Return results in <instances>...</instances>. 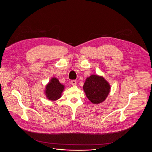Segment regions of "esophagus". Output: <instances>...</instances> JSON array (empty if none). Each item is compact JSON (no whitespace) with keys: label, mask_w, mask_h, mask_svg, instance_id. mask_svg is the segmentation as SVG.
I'll use <instances>...</instances> for the list:
<instances>
[{"label":"esophagus","mask_w":152,"mask_h":152,"mask_svg":"<svg viewBox=\"0 0 152 152\" xmlns=\"http://www.w3.org/2000/svg\"><path fill=\"white\" fill-rule=\"evenodd\" d=\"M76 83H77V82H76V80H72L71 81V84H72V85H73V86L76 85Z\"/></svg>","instance_id":"34e87169"}]
</instances>
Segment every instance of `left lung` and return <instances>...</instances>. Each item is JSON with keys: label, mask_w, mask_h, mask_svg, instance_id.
<instances>
[{"label": "left lung", "mask_w": 152, "mask_h": 152, "mask_svg": "<svg viewBox=\"0 0 152 152\" xmlns=\"http://www.w3.org/2000/svg\"><path fill=\"white\" fill-rule=\"evenodd\" d=\"M83 90L92 103L98 104L106 100L110 92L111 85L103 76L91 75L86 77Z\"/></svg>", "instance_id": "obj_1"}]
</instances>
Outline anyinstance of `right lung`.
Instances as JSON below:
<instances>
[{
  "label": "right lung",
  "instance_id": "add662e5",
  "mask_svg": "<svg viewBox=\"0 0 152 152\" xmlns=\"http://www.w3.org/2000/svg\"><path fill=\"white\" fill-rule=\"evenodd\" d=\"M64 88L65 86L61 83L56 77H53L46 85L45 94L49 100L56 101L61 97Z\"/></svg>",
  "mask_w": 152,
  "mask_h": 152
}]
</instances>
